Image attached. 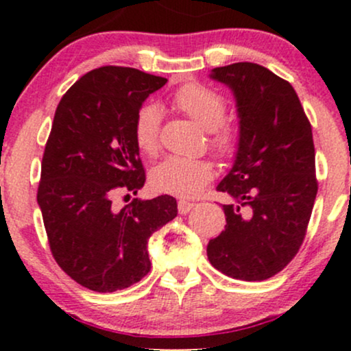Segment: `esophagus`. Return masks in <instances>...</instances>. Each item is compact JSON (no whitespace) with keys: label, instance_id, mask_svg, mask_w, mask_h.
<instances>
[{"label":"esophagus","instance_id":"esophagus-1","mask_svg":"<svg viewBox=\"0 0 351 351\" xmlns=\"http://www.w3.org/2000/svg\"><path fill=\"white\" fill-rule=\"evenodd\" d=\"M196 204L195 203H189V201H184V199H180L178 201V211L180 215H186V213L191 211L193 208H195Z\"/></svg>","mask_w":351,"mask_h":351}]
</instances>
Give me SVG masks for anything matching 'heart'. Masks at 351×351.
<instances>
[{"instance_id":"b5f03b06","label":"heart","mask_w":351,"mask_h":351,"mask_svg":"<svg viewBox=\"0 0 351 351\" xmlns=\"http://www.w3.org/2000/svg\"><path fill=\"white\" fill-rule=\"evenodd\" d=\"M173 106L188 115L201 128L211 132L209 145L219 156H231L237 148V132L223 123L226 117V100L215 88L203 84L189 82L181 86L173 95ZM158 107L147 104L140 107L134 120V142L145 156H155L160 152ZM215 176V167L209 160H188L168 156L150 171V184L155 191L191 198L196 196Z\"/></svg>"}]
</instances>
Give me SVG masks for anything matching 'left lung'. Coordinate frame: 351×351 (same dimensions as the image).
Segmentation results:
<instances>
[{"mask_svg": "<svg viewBox=\"0 0 351 351\" xmlns=\"http://www.w3.org/2000/svg\"><path fill=\"white\" fill-rule=\"evenodd\" d=\"M211 79L232 90L239 117L234 165L217 184L224 231L208 244V259L232 279L265 280L299 252L315 203L312 127L287 80L254 62L216 67Z\"/></svg>", "mask_w": 351, "mask_h": 351, "instance_id": "1", "label": "left lung"}]
</instances>
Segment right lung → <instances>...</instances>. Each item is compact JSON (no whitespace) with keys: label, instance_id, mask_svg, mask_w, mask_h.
Returning a JSON list of instances; mask_svg holds the SVG:
<instances>
[{"label":"right lung","instance_id":"add662e5","mask_svg":"<svg viewBox=\"0 0 351 351\" xmlns=\"http://www.w3.org/2000/svg\"><path fill=\"white\" fill-rule=\"evenodd\" d=\"M167 79L104 66L60 99L41 163L38 204L56 263L94 292L130 287L150 272L148 239L178 215L173 196L134 198L115 209L117 193L136 195L145 170L134 120ZM128 196V195H127Z\"/></svg>","mask_w":351,"mask_h":351}]
</instances>
